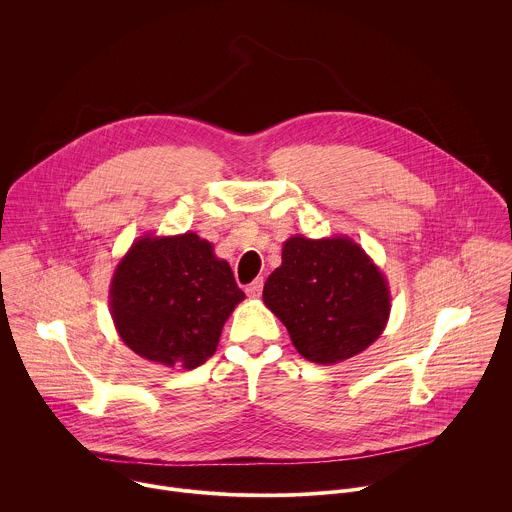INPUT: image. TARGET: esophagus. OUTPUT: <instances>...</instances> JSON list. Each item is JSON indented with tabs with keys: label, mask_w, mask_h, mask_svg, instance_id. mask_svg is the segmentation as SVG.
Returning <instances> with one entry per match:
<instances>
[{
	"label": "esophagus",
	"mask_w": 512,
	"mask_h": 512,
	"mask_svg": "<svg viewBox=\"0 0 512 512\" xmlns=\"http://www.w3.org/2000/svg\"><path fill=\"white\" fill-rule=\"evenodd\" d=\"M245 291H247V296H249V298H253V300H255V298H259V296H261V291H263V277H259V279H255L253 283H249Z\"/></svg>",
	"instance_id": "obj_1"
}]
</instances>
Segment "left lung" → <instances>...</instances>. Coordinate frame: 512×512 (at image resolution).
<instances>
[{"label":"left lung","instance_id":"1","mask_svg":"<svg viewBox=\"0 0 512 512\" xmlns=\"http://www.w3.org/2000/svg\"><path fill=\"white\" fill-rule=\"evenodd\" d=\"M263 302L296 350L318 364L369 348L391 312L385 275L348 237L287 239L281 265L265 281Z\"/></svg>","mask_w":512,"mask_h":512}]
</instances>
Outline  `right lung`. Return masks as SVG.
<instances>
[{"label": "right lung", "mask_w": 512, "mask_h": 512, "mask_svg": "<svg viewBox=\"0 0 512 512\" xmlns=\"http://www.w3.org/2000/svg\"><path fill=\"white\" fill-rule=\"evenodd\" d=\"M109 294L115 328L135 354L188 371L214 354L245 298L229 263L194 233L137 239L119 261Z\"/></svg>", "instance_id": "1"}]
</instances>
